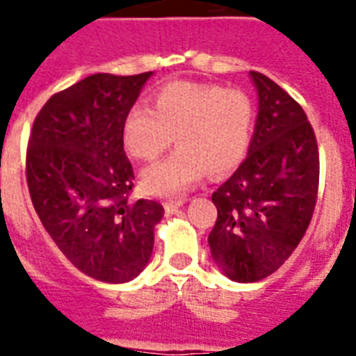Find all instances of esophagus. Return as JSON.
Returning a JSON list of instances; mask_svg holds the SVG:
<instances>
[{
    "instance_id": "1",
    "label": "esophagus",
    "mask_w": 356,
    "mask_h": 356,
    "mask_svg": "<svg viewBox=\"0 0 356 356\" xmlns=\"http://www.w3.org/2000/svg\"><path fill=\"white\" fill-rule=\"evenodd\" d=\"M184 205V200H170V201H164V211L166 214H173V212H177V209Z\"/></svg>"
}]
</instances>
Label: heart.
Returning a JSON list of instances; mask_svg holds the SVG:
<instances>
[{
  "mask_svg": "<svg viewBox=\"0 0 356 356\" xmlns=\"http://www.w3.org/2000/svg\"><path fill=\"white\" fill-rule=\"evenodd\" d=\"M253 127L251 97L238 88L207 83H168L155 92L153 111L134 105L125 114L122 138L136 161H155L172 145L179 149L144 170L147 194L177 195L205 177L225 175L242 162Z\"/></svg>",
  "mask_w": 356,
  "mask_h": 356,
  "instance_id": "b5f03b06",
  "label": "heart"
}]
</instances>
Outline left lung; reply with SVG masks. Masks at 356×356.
<instances>
[{"mask_svg":"<svg viewBox=\"0 0 356 356\" xmlns=\"http://www.w3.org/2000/svg\"><path fill=\"white\" fill-rule=\"evenodd\" d=\"M259 114L245 161L212 194L218 220L209 245L236 282H257L284 264L314 214L320 153L314 129L290 94L259 72Z\"/></svg>","mask_w":356,"mask_h":356,"instance_id":"1","label":"left lung"}]
</instances>
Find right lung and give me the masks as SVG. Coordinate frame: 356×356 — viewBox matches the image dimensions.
I'll use <instances>...</instances> for the list:
<instances>
[{"mask_svg": "<svg viewBox=\"0 0 356 356\" xmlns=\"http://www.w3.org/2000/svg\"><path fill=\"white\" fill-rule=\"evenodd\" d=\"M153 72L94 74L53 94L31 129L25 175L47 234L85 275L127 282L149 262L164 209L131 200L122 125Z\"/></svg>", "mask_w": 356, "mask_h": 356, "instance_id": "add662e5", "label": "right lung"}]
</instances>
